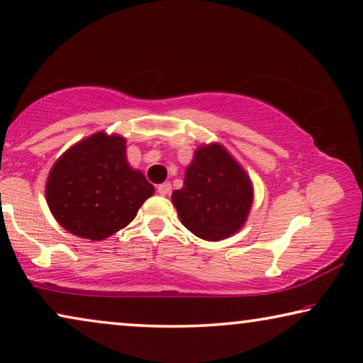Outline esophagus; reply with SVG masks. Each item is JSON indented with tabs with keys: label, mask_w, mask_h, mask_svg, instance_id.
Instances as JSON below:
<instances>
[{
	"label": "esophagus",
	"mask_w": 363,
	"mask_h": 363,
	"mask_svg": "<svg viewBox=\"0 0 363 363\" xmlns=\"http://www.w3.org/2000/svg\"><path fill=\"white\" fill-rule=\"evenodd\" d=\"M157 191L160 193L162 196H165V195H170V191H172V185L168 182H165V183H162V185H158V188H157Z\"/></svg>",
	"instance_id": "34e87169"
}]
</instances>
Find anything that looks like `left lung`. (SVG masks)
I'll return each mask as SVG.
<instances>
[{
	"label": "left lung",
	"instance_id": "left-lung-1",
	"mask_svg": "<svg viewBox=\"0 0 363 363\" xmlns=\"http://www.w3.org/2000/svg\"><path fill=\"white\" fill-rule=\"evenodd\" d=\"M180 221L193 235L220 241L240 231L252 205V185L220 143L201 145L172 195Z\"/></svg>",
	"mask_w": 363,
	"mask_h": 363
}]
</instances>
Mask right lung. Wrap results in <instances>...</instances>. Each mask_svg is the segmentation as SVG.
Instances as JSON below:
<instances>
[{
  "instance_id": "add662e5",
  "label": "right lung",
  "mask_w": 363,
  "mask_h": 363,
  "mask_svg": "<svg viewBox=\"0 0 363 363\" xmlns=\"http://www.w3.org/2000/svg\"><path fill=\"white\" fill-rule=\"evenodd\" d=\"M155 191L128 165L125 138L97 132L64 152L46 183L52 216L72 235L101 241L125 228Z\"/></svg>"
}]
</instances>
